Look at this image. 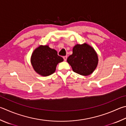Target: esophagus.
Segmentation results:
<instances>
[{
	"label": "esophagus",
	"instance_id": "34e87169",
	"mask_svg": "<svg viewBox=\"0 0 126 126\" xmlns=\"http://www.w3.org/2000/svg\"><path fill=\"white\" fill-rule=\"evenodd\" d=\"M63 59H64V60L65 61H67V56H64V57H63Z\"/></svg>",
	"mask_w": 126,
	"mask_h": 126
}]
</instances>
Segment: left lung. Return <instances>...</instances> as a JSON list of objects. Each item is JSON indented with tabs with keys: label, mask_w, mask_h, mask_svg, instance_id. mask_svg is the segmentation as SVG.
Here are the masks:
<instances>
[{
	"label": "left lung",
	"mask_w": 126,
	"mask_h": 126,
	"mask_svg": "<svg viewBox=\"0 0 126 126\" xmlns=\"http://www.w3.org/2000/svg\"><path fill=\"white\" fill-rule=\"evenodd\" d=\"M73 72L84 76L91 74L98 63V57L93 48L86 43L77 45L73 47V54L67 58Z\"/></svg>",
	"instance_id": "obj_1"
}]
</instances>
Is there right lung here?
I'll return each instance as SVG.
<instances>
[{"mask_svg":"<svg viewBox=\"0 0 126 126\" xmlns=\"http://www.w3.org/2000/svg\"><path fill=\"white\" fill-rule=\"evenodd\" d=\"M63 61L55 49L48 46H40L32 54L31 62L34 70L42 76H48L54 73L57 64Z\"/></svg>","mask_w":126,"mask_h":126,"instance_id":"right-lung-1","label":"right lung"}]
</instances>
